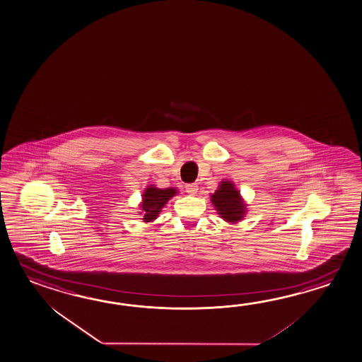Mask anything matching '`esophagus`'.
Listing matches in <instances>:
<instances>
[{
	"label": "esophagus",
	"mask_w": 362,
	"mask_h": 362,
	"mask_svg": "<svg viewBox=\"0 0 362 362\" xmlns=\"http://www.w3.org/2000/svg\"><path fill=\"white\" fill-rule=\"evenodd\" d=\"M197 191H199V187H197V185H194V183L185 185V192L188 193L189 196H194Z\"/></svg>",
	"instance_id": "obj_1"
}]
</instances>
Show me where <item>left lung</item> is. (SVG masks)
Returning a JSON list of instances; mask_svg holds the SVG:
<instances>
[{"label": "left lung", "mask_w": 362, "mask_h": 362, "mask_svg": "<svg viewBox=\"0 0 362 362\" xmlns=\"http://www.w3.org/2000/svg\"><path fill=\"white\" fill-rule=\"evenodd\" d=\"M211 202L221 219L232 224L243 221L247 211L244 199L230 180L219 183L218 189L211 194Z\"/></svg>", "instance_id": "1"}]
</instances>
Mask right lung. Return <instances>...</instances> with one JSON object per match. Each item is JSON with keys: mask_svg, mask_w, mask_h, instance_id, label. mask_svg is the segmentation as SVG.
Returning <instances> with one entry per match:
<instances>
[{"mask_svg": "<svg viewBox=\"0 0 362 362\" xmlns=\"http://www.w3.org/2000/svg\"><path fill=\"white\" fill-rule=\"evenodd\" d=\"M177 193V188H157L156 185H148L141 194V202L139 204V214L143 221H153L158 218L163 206L168 204L171 197Z\"/></svg>", "mask_w": 362, "mask_h": 362, "instance_id": "1", "label": "right lung"}]
</instances>
